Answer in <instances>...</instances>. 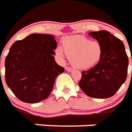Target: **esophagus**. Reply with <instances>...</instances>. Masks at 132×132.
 <instances>
[{
	"label": "esophagus",
	"mask_w": 132,
	"mask_h": 132,
	"mask_svg": "<svg viewBox=\"0 0 132 132\" xmlns=\"http://www.w3.org/2000/svg\"><path fill=\"white\" fill-rule=\"evenodd\" d=\"M65 70H66V71H68V72H72V71L73 70V68H70V67H66Z\"/></svg>",
	"instance_id": "esophagus-1"
}]
</instances>
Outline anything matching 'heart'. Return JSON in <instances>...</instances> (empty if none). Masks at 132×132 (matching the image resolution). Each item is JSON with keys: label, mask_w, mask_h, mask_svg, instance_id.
Returning a JSON list of instances; mask_svg holds the SVG:
<instances>
[{"label": "heart", "mask_w": 132, "mask_h": 132, "mask_svg": "<svg viewBox=\"0 0 132 132\" xmlns=\"http://www.w3.org/2000/svg\"><path fill=\"white\" fill-rule=\"evenodd\" d=\"M57 53L61 57L67 55L75 67L85 70L100 61L102 48L97 41H92L82 35H72L64 38L62 47H57Z\"/></svg>", "instance_id": "1"}]
</instances>
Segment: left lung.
Segmentation results:
<instances>
[{
    "instance_id": "1",
    "label": "left lung",
    "mask_w": 132,
    "mask_h": 132,
    "mask_svg": "<svg viewBox=\"0 0 132 132\" xmlns=\"http://www.w3.org/2000/svg\"><path fill=\"white\" fill-rule=\"evenodd\" d=\"M88 34L100 43L102 55L94 68L82 72L79 86L90 97L109 98L118 91L127 79L129 59L125 47L121 40L106 30Z\"/></svg>"
}]
</instances>
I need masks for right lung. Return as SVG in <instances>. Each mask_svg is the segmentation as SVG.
<instances>
[{"mask_svg":"<svg viewBox=\"0 0 132 132\" xmlns=\"http://www.w3.org/2000/svg\"><path fill=\"white\" fill-rule=\"evenodd\" d=\"M55 37L30 34L17 40L5 57V82L20 100L38 103L49 97L57 77L64 71L55 62Z\"/></svg>","mask_w":132,"mask_h":132,"instance_id":"add662e5","label":"right lung"}]
</instances>
